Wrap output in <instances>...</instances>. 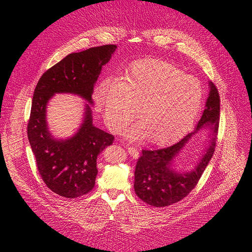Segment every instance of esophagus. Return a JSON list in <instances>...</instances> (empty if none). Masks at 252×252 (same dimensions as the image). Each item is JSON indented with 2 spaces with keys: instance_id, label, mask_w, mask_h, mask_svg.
Returning <instances> with one entry per match:
<instances>
[{
  "instance_id": "1",
  "label": "esophagus",
  "mask_w": 252,
  "mask_h": 252,
  "mask_svg": "<svg viewBox=\"0 0 252 252\" xmlns=\"http://www.w3.org/2000/svg\"><path fill=\"white\" fill-rule=\"evenodd\" d=\"M127 152L133 156V157H135V158H138L139 157V151L136 149V148H134V147H128L127 148Z\"/></svg>"
}]
</instances>
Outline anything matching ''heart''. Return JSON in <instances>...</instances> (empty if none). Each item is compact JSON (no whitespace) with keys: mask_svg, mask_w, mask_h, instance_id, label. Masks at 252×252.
<instances>
[{"mask_svg":"<svg viewBox=\"0 0 252 252\" xmlns=\"http://www.w3.org/2000/svg\"><path fill=\"white\" fill-rule=\"evenodd\" d=\"M99 92L106 123L112 130L125 127L140 107L142 121L127 130V138L148 137L151 144L159 146L176 142L188 133L202 101L198 79L160 60L135 63L125 82L106 78Z\"/></svg>","mask_w":252,"mask_h":252,"instance_id":"heart-1","label":"heart"}]
</instances>
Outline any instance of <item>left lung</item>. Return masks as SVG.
<instances>
[{"label": "left lung", "instance_id": "1", "mask_svg": "<svg viewBox=\"0 0 252 252\" xmlns=\"http://www.w3.org/2000/svg\"><path fill=\"white\" fill-rule=\"evenodd\" d=\"M209 84L205 109L192 133L169 147L157 150H142L135 170L134 188L145 203L164 207L184 199L197 185L215 153L220 123V95L215 84ZM207 128L211 142L200 162L190 172L181 173L172 168L176 156L198 131Z\"/></svg>", "mask_w": 252, "mask_h": 252}]
</instances>
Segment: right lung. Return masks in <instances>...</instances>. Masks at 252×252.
Listing matches in <instances>:
<instances>
[{
	"instance_id": "obj_1",
	"label": "right lung",
	"mask_w": 252,
	"mask_h": 252,
	"mask_svg": "<svg viewBox=\"0 0 252 252\" xmlns=\"http://www.w3.org/2000/svg\"><path fill=\"white\" fill-rule=\"evenodd\" d=\"M117 47L104 45L71 53L52 66L34 89L28 136L38 173L47 187L65 197H81L95 186L97 156L113 143L114 137L93 125L91 106L86 104L84 121L76 133L57 140L50 133L46 113L49 100L58 93L82 97L91 105L94 85L102 66L108 63Z\"/></svg>"
}]
</instances>
